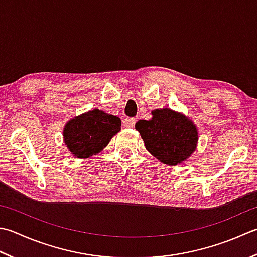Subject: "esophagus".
Here are the masks:
<instances>
[{
    "label": "esophagus",
    "mask_w": 257,
    "mask_h": 257,
    "mask_svg": "<svg viewBox=\"0 0 257 257\" xmlns=\"http://www.w3.org/2000/svg\"><path fill=\"white\" fill-rule=\"evenodd\" d=\"M123 125L124 127H127V128H133V127H135V124H136V119L135 118H124L123 119Z\"/></svg>",
    "instance_id": "obj_1"
}]
</instances>
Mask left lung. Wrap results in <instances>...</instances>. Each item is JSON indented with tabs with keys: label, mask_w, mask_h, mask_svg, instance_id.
I'll return each mask as SVG.
<instances>
[{
	"label": "left lung",
	"mask_w": 257,
	"mask_h": 257,
	"mask_svg": "<svg viewBox=\"0 0 257 257\" xmlns=\"http://www.w3.org/2000/svg\"><path fill=\"white\" fill-rule=\"evenodd\" d=\"M153 119L139 120L136 129L144 139L146 148L164 164L182 163L194 153L197 145V129L185 115L170 109H157Z\"/></svg>",
	"instance_id": "1"
}]
</instances>
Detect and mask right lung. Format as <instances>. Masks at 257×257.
Segmentation results:
<instances>
[{"mask_svg": "<svg viewBox=\"0 0 257 257\" xmlns=\"http://www.w3.org/2000/svg\"><path fill=\"white\" fill-rule=\"evenodd\" d=\"M120 128V118L93 109L65 124L64 143L75 157L88 158L101 152Z\"/></svg>", "mask_w": 257, "mask_h": 257, "instance_id": "add662e5", "label": "right lung"}]
</instances>
